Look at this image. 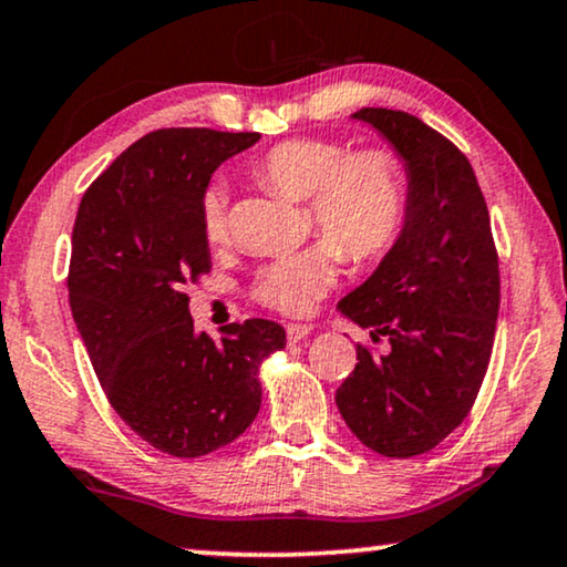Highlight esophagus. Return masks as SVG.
Wrapping results in <instances>:
<instances>
[{"label":"esophagus","instance_id":"1","mask_svg":"<svg viewBox=\"0 0 567 567\" xmlns=\"http://www.w3.org/2000/svg\"><path fill=\"white\" fill-rule=\"evenodd\" d=\"M311 329L313 327H308V323H288V327H285L290 342H300V339H306L308 334H311Z\"/></svg>","mask_w":567,"mask_h":567}]
</instances>
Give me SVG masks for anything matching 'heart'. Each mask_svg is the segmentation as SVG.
<instances>
[{
	"instance_id": "b5f03b06",
	"label": "heart",
	"mask_w": 567,
	"mask_h": 567,
	"mask_svg": "<svg viewBox=\"0 0 567 567\" xmlns=\"http://www.w3.org/2000/svg\"><path fill=\"white\" fill-rule=\"evenodd\" d=\"M254 173L277 192L306 199L316 230L329 240L279 256L259 269L254 298L279 313L303 316L327 296L337 277L334 247L344 261L373 259L402 225L406 181L391 150L350 153L342 142L288 140L267 150ZM199 220L209 244H220L228 230V188L220 181L202 194Z\"/></svg>"
}]
</instances>
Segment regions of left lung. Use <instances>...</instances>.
Wrapping results in <instances>:
<instances>
[{
	"label": "left lung",
	"instance_id": "1",
	"mask_svg": "<svg viewBox=\"0 0 567 567\" xmlns=\"http://www.w3.org/2000/svg\"><path fill=\"white\" fill-rule=\"evenodd\" d=\"M406 173L402 230L365 282L337 311L386 350L358 344L337 389L354 437L375 454L433 451L470 414L487 373L501 311V271L485 196L456 145L391 109H360Z\"/></svg>",
	"mask_w": 567,
	"mask_h": 567
}]
</instances>
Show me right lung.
Segmentation results:
<instances>
[{
    "mask_svg": "<svg viewBox=\"0 0 567 567\" xmlns=\"http://www.w3.org/2000/svg\"><path fill=\"white\" fill-rule=\"evenodd\" d=\"M259 132L157 130L126 147L82 196L70 306L97 381L121 420L163 454L228 446L261 406V362L285 347L267 319L196 331L186 279L209 271L199 202Z\"/></svg>",
    "mask_w": 567,
    "mask_h": 567,
    "instance_id": "1",
    "label": "right lung"
}]
</instances>
